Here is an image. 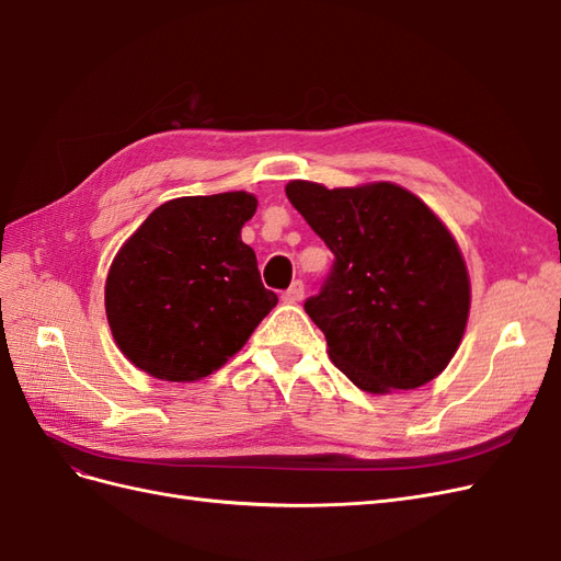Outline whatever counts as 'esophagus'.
Instances as JSON below:
<instances>
[{
  "mask_svg": "<svg viewBox=\"0 0 561 561\" xmlns=\"http://www.w3.org/2000/svg\"><path fill=\"white\" fill-rule=\"evenodd\" d=\"M304 293H307V287H304L301 280H295V283L283 293V301H287V304H299V301L304 299Z\"/></svg>",
  "mask_w": 561,
  "mask_h": 561,
  "instance_id": "obj_1",
  "label": "esophagus"
}]
</instances>
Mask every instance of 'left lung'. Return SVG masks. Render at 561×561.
I'll return each mask as SVG.
<instances>
[{"mask_svg": "<svg viewBox=\"0 0 561 561\" xmlns=\"http://www.w3.org/2000/svg\"><path fill=\"white\" fill-rule=\"evenodd\" d=\"M285 194L334 254L320 293L304 301L330 360L367 393L435 379L470 311L466 262L447 227L390 182L328 190L293 180Z\"/></svg>", "mask_w": 561, "mask_h": 561, "instance_id": "left-lung-1", "label": "left lung"}]
</instances>
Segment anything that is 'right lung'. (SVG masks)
<instances>
[{
  "label": "right lung",
  "mask_w": 561,
  "mask_h": 561,
  "mask_svg": "<svg viewBox=\"0 0 561 561\" xmlns=\"http://www.w3.org/2000/svg\"><path fill=\"white\" fill-rule=\"evenodd\" d=\"M245 192L173 198L116 252L105 309L116 346L147 375L198 381L239 353L278 297L241 229Z\"/></svg>",
  "instance_id": "right-lung-1"
}]
</instances>
